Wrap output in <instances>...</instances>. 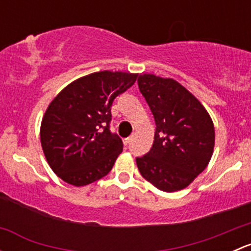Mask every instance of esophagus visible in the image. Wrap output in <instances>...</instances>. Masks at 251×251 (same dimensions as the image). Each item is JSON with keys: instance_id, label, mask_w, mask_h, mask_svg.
<instances>
[{"instance_id": "obj_1", "label": "esophagus", "mask_w": 251, "mask_h": 251, "mask_svg": "<svg viewBox=\"0 0 251 251\" xmlns=\"http://www.w3.org/2000/svg\"><path fill=\"white\" fill-rule=\"evenodd\" d=\"M132 140H133V135H132V136H130V137L125 138V140H124V143H125L126 146H127V144H130L131 142H132Z\"/></svg>"}]
</instances>
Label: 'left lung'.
Here are the masks:
<instances>
[{
    "label": "left lung",
    "instance_id": "8db88e82",
    "mask_svg": "<svg viewBox=\"0 0 251 251\" xmlns=\"http://www.w3.org/2000/svg\"><path fill=\"white\" fill-rule=\"evenodd\" d=\"M138 87L156 125L151 151L136 158L138 170L160 191H181L211 159L214 124L203 104L174 78L141 74Z\"/></svg>",
    "mask_w": 251,
    "mask_h": 251
}]
</instances>
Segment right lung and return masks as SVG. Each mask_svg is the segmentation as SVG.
Wrapping results in <instances>:
<instances>
[{
	"mask_svg": "<svg viewBox=\"0 0 251 251\" xmlns=\"http://www.w3.org/2000/svg\"><path fill=\"white\" fill-rule=\"evenodd\" d=\"M138 74L98 72L77 78L50 103L41 123V146L53 173L81 187L109 174L123 151L111 133L113 100L135 83Z\"/></svg>",
	"mask_w": 251,
	"mask_h": 251,
	"instance_id": "add662e5",
	"label": "right lung"
}]
</instances>
